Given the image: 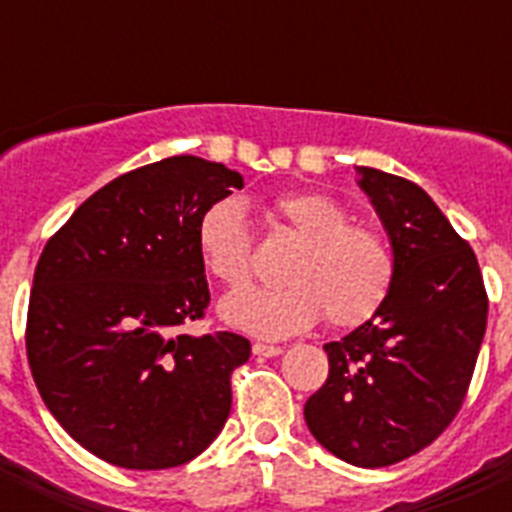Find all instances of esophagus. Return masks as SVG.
Here are the masks:
<instances>
[{"label":"esophagus","mask_w":512,"mask_h":512,"mask_svg":"<svg viewBox=\"0 0 512 512\" xmlns=\"http://www.w3.org/2000/svg\"><path fill=\"white\" fill-rule=\"evenodd\" d=\"M253 356H266V359H271V356H279L284 351L282 346H269V343H253L251 346Z\"/></svg>","instance_id":"esophagus-1"}]
</instances>
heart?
<instances>
[{"mask_svg": "<svg viewBox=\"0 0 512 512\" xmlns=\"http://www.w3.org/2000/svg\"><path fill=\"white\" fill-rule=\"evenodd\" d=\"M271 212L300 238L284 266L287 287H248L220 302V318L259 338H287L328 318L333 328L366 323L392 287V253L372 225L348 223V210L325 192L292 189L271 200ZM207 274L243 287L253 274V238L238 197L207 205L194 225Z\"/></svg>", "mask_w": 512, "mask_h": 512, "instance_id": "heart-1", "label": "heart"}]
</instances>
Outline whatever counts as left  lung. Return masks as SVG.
<instances>
[{
    "label": "left lung",
    "instance_id": "obj_1",
    "mask_svg": "<svg viewBox=\"0 0 512 512\" xmlns=\"http://www.w3.org/2000/svg\"><path fill=\"white\" fill-rule=\"evenodd\" d=\"M356 184L392 248L390 295L341 341L305 402L315 441L354 467H390L425 449L459 413L487 328L474 251L418 184L356 166Z\"/></svg>",
    "mask_w": 512,
    "mask_h": 512
}]
</instances>
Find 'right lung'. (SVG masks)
Segmentation results:
<instances>
[{
    "label": "right lung",
    "instance_id": "obj_1",
    "mask_svg": "<svg viewBox=\"0 0 512 512\" xmlns=\"http://www.w3.org/2000/svg\"><path fill=\"white\" fill-rule=\"evenodd\" d=\"M243 187L200 156L117 176L45 243L27 310V361L53 418L122 469L187 464L223 431L230 374L251 343L189 336L210 302L197 217Z\"/></svg>",
    "mask_w": 512,
    "mask_h": 512
}]
</instances>
